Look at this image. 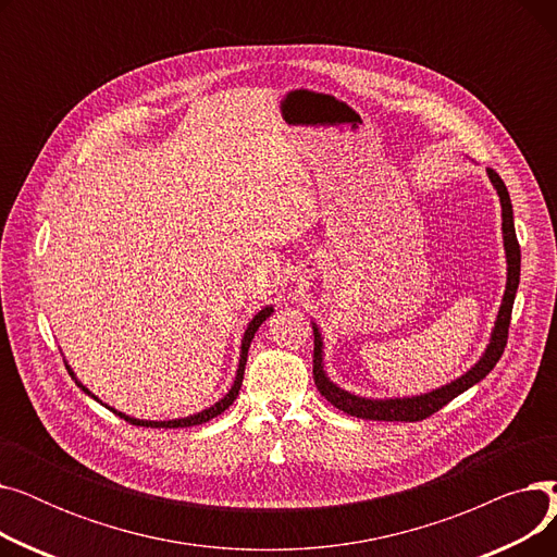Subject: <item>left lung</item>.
Segmentation results:
<instances>
[{"mask_svg":"<svg viewBox=\"0 0 557 557\" xmlns=\"http://www.w3.org/2000/svg\"><path fill=\"white\" fill-rule=\"evenodd\" d=\"M487 178L492 187L496 189V196H499L502 202V232H504V250H506V290L502 298L499 313H496L494 327L490 334V343L485 345V352L481 359L462 372L454 382L435 388L431 393H420L411 397H363L357 393H349L334 384L327 370H325V343L323 334H320V327L311 320L313 327V382L330 404H334L338 411L355 416L361 420H386V422H420L435 411H441L445 404H449L454 397L465 393L467 388H472L479 384L485 374L496 366V361L502 359L504 347L508 341V327H510V313L517 296V286H519V271H521V250L517 244V234H515V216H512V202L510 194L499 178V173L494 169H487Z\"/></svg>","mask_w":557,"mask_h":557,"instance_id":"obj_1","label":"left lung"}]
</instances>
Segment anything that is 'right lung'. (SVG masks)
<instances>
[{
	"label": "right lung",
	"mask_w": 557,
	"mask_h": 557,
	"mask_svg": "<svg viewBox=\"0 0 557 557\" xmlns=\"http://www.w3.org/2000/svg\"><path fill=\"white\" fill-rule=\"evenodd\" d=\"M271 313H273V305L259 309V311L252 315V320H250L248 327H246V332H244V336H242L239 366H237V374H234V382H232L230 391H227V393H225L216 404H212V406L205 408V411L194 413V416H187V418H175V420H137V418H131V416H126V413H122V411H116V408H112V406H108V404H103V401H101V404L108 408V411H112L114 416H120V418H124L126 422L137 424V426H151V429H183V426H196V424H202V422H210L212 418L221 416V413L225 411V408H230L234 399H237V395H239V391H242V382H244V372H246V359H248V347H250V341L255 338V332L259 330V325H261L263 320H267ZM63 361H65V359H63ZM65 368H67V372L72 374V379L76 382V386H78L85 395H90V397H95V399L99 401V397H97L95 393H90V391H87V388L78 382L76 374H74V370L70 368V363H67V361H65Z\"/></svg>",
	"instance_id": "right-lung-1"
}]
</instances>
